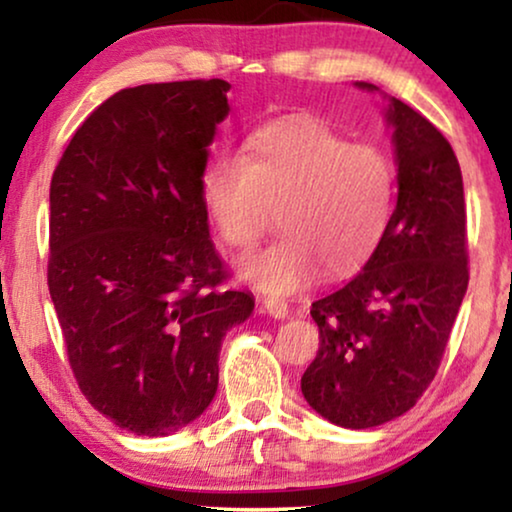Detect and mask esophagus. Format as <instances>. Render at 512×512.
Masks as SVG:
<instances>
[{
  "instance_id": "1",
  "label": "esophagus",
  "mask_w": 512,
  "mask_h": 512,
  "mask_svg": "<svg viewBox=\"0 0 512 512\" xmlns=\"http://www.w3.org/2000/svg\"><path fill=\"white\" fill-rule=\"evenodd\" d=\"M263 307H265V312H268L270 317H275V319H284V317H289V303H286L284 298L268 296V298L263 300Z\"/></svg>"
}]
</instances>
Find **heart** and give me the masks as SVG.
<instances>
[{
    "label": "heart",
    "mask_w": 512,
    "mask_h": 512,
    "mask_svg": "<svg viewBox=\"0 0 512 512\" xmlns=\"http://www.w3.org/2000/svg\"><path fill=\"white\" fill-rule=\"evenodd\" d=\"M394 195V163L380 146L352 142L312 116L265 125L202 177L209 221L228 247H254L275 209L282 235L240 261L242 277L272 293L305 289L321 270L347 277L363 268L387 230Z\"/></svg>",
    "instance_id": "b5f03b06"
}]
</instances>
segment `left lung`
<instances>
[{
  "label": "left lung",
  "instance_id": "1",
  "mask_svg": "<svg viewBox=\"0 0 512 512\" xmlns=\"http://www.w3.org/2000/svg\"><path fill=\"white\" fill-rule=\"evenodd\" d=\"M359 88L375 90L373 83ZM398 200L375 254L352 282L314 300L319 352L300 389L345 429L401 417L429 389L468 286L459 160L429 118L391 97Z\"/></svg>",
  "mask_w": 512,
  "mask_h": 512
}]
</instances>
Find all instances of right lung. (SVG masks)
I'll use <instances>...</instances> for the list:
<instances>
[{
  "instance_id": "1",
  "label": "right lung",
  "mask_w": 512,
  "mask_h": 512,
  "mask_svg": "<svg viewBox=\"0 0 512 512\" xmlns=\"http://www.w3.org/2000/svg\"><path fill=\"white\" fill-rule=\"evenodd\" d=\"M228 90L195 79L111 95L51 179L48 291L69 366L88 403L137 436L207 410L223 335L254 312L228 289L202 202Z\"/></svg>"
}]
</instances>
